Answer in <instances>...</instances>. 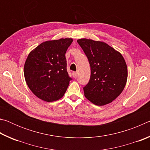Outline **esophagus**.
<instances>
[{
  "label": "esophagus",
  "instance_id": "obj_1",
  "mask_svg": "<svg viewBox=\"0 0 150 150\" xmlns=\"http://www.w3.org/2000/svg\"><path fill=\"white\" fill-rule=\"evenodd\" d=\"M72 75H73V77H74L75 79H76L77 77V73H76V72H75V71H73V73H72Z\"/></svg>",
  "mask_w": 150,
  "mask_h": 150
}]
</instances>
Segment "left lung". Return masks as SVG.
Here are the masks:
<instances>
[{
    "mask_svg": "<svg viewBox=\"0 0 150 150\" xmlns=\"http://www.w3.org/2000/svg\"><path fill=\"white\" fill-rule=\"evenodd\" d=\"M77 42L91 66L90 80L83 87L85 97L97 106L110 103L126 84L128 69L123 56L105 42L86 38Z\"/></svg>",
    "mask_w": 150,
    "mask_h": 150,
    "instance_id": "obj_1",
    "label": "left lung"
}]
</instances>
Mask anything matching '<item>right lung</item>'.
Here are the masks:
<instances>
[{"instance_id":"right-lung-1","label":"right lung","mask_w":150,"mask_h":150,"mask_svg":"<svg viewBox=\"0 0 150 150\" xmlns=\"http://www.w3.org/2000/svg\"><path fill=\"white\" fill-rule=\"evenodd\" d=\"M73 39L42 43L30 53L24 64V77L34 95L46 102L59 100L71 80L67 71L65 53Z\"/></svg>"}]
</instances>
